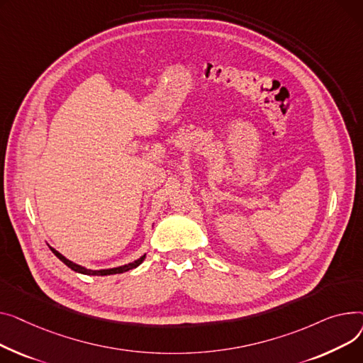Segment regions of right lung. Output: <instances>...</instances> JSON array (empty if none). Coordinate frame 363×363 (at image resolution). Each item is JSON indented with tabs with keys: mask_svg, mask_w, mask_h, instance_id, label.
Returning a JSON list of instances; mask_svg holds the SVG:
<instances>
[{
	"mask_svg": "<svg viewBox=\"0 0 363 363\" xmlns=\"http://www.w3.org/2000/svg\"><path fill=\"white\" fill-rule=\"evenodd\" d=\"M50 249L52 250V253L55 255V257H57L61 262L66 264L69 268H72V269H73V271H76V272L86 274V275H111V274H121V272H125V271H130V269H133V268L139 267V265L143 262L145 257H146V255H143V257H140V258H139V259H136L135 262H132V264H127V265H123V267H117V268H111V269H98V271H94V269H86V268H83V267H80V265H77V264H74V262L69 261L67 258H64L62 255H61L60 252H57L55 249H52V247H50Z\"/></svg>",
	"mask_w": 363,
	"mask_h": 363,
	"instance_id": "obj_1",
	"label": "right lung"
}]
</instances>
